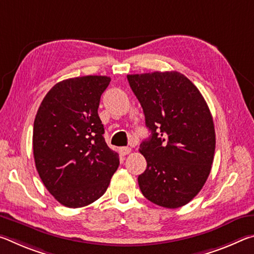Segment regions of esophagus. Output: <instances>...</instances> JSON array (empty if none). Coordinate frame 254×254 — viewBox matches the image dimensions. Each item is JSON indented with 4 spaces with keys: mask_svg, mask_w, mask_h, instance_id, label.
Returning <instances> with one entry per match:
<instances>
[{
    "mask_svg": "<svg viewBox=\"0 0 254 254\" xmlns=\"http://www.w3.org/2000/svg\"><path fill=\"white\" fill-rule=\"evenodd\" d=\"M130 152H131V148H128V147L120 148V153H121L122 156H127V154H128Z\"/></svg>",
    "mask_w": 254,
    "mask_h": 254,
    "instance_id": "1",
    "label": "esophagus"
}]
</instances>
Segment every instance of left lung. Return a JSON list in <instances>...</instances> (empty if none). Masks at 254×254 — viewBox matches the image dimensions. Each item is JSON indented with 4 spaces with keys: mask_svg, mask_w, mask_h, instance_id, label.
<instances>
[{
    "mask_svg": "<svg viewBox=\"0 0 254 254\" xmlns=\"http://www.w3.org/2000/svg\"><path fill=\"white\" fill-rule=\"evenodd\" d=\"M151 136L140 144L147 169L137 177L145 198L178 208L198 194L215 152L212 114L198 88L178 71L127 75Z\"/></svg>",
    "mask_w": 254,
    "mask_h": 254,
    "instance_id": "left-lung-1",
    "label": "left lung"
}]
</instances>
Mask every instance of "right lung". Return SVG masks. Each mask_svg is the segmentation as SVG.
<instances>
[{"label": "right lung", "mask_w": 254, "mask_h": 254, "mask_svg": "<svg viewBox=\"0 0 254 254\" xmlns=\"http://www.w3.org/2000/svg\"><path fill=\"white\" fill-rule=\"evenodd\" d=\"M107 76H81L56 84L33 123L36 168L48 191L69 208L84 207L104 195L120 165L104 139L97 110Z\"/></svg>", "instance_id": "1"}]
</instances>
